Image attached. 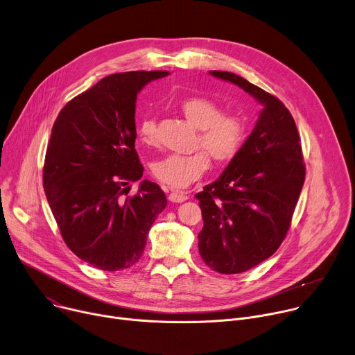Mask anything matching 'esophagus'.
<instances>
[{
  "label": "esophagus",
  "instance_id": "obj_1",
  "mask_svg": "<svg viewBox=\"0 0 355 355\" xmlns=\"http://www.w3.org/2000/svg\"><path fill=\"white\" fill-rule=\"evenodd\" d=\"M170 201L171 202H184L188 200V194L185 191H180V190H171L170 194Z\"/></svg>",
  "mask_w": 355,
  "mask_h": 355
}]
</instances>
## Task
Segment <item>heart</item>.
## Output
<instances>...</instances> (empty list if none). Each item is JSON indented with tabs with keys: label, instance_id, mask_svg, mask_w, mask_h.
I'll list each match as a JSON object with an SVG mask.
<instances>
[{
	"label": "heart",
	"instance_id": "1",
	"mask_svg": "<svg viewBox=\"0 0 355 355\" xmlns=\"http://www.w3.org/2000/svg\"><path fill=\"white\" fill-rule=\"evenodd\" d=\"M180 110L185 120L200 130L196 144L206 153L170 154L153 164L154 177L174 188L187 187L198 180L209 167L208 155L217 162L232 159L240 151L247 134V124L243 116L223 112L221 105L209 98H185L180 104ZM137 132L143 144L154 146L157 143V125L153 118H143Z\"/></svg>",
	"mask_w": 355,
	"mask_h": 355
}]
</instances>
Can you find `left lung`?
I'll return each instance as SVG.
<instances>
[{"label": "left lung", "instance_id": "left-lung-1", "mask_svg": "<svg viewBox=\"0 0 355 355\" xmlns=\"http://www.w3.org/2000/svg\"><path fill=\"white\" fill-rule=\"evenodd\" d=\"M209 74L239 85L263 105L237 155L218 180L196 194L204 221L201 258L217 272L239 274L263 263L284 241L305 165L295 121L284 104L237 74Z\"/></svg>", "mask_w": 355, "mask_h": 355}]
</instances>
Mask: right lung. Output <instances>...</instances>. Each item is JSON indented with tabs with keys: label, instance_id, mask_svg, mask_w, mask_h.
Returning a JSON list of instances; mask_svg holds the SVG:
<instances>
[{
	"label": "right lung",
	"instance_id": "add662e5",
	"mask_svg": "<svg viewBox=\"0 0 355 355\" xmlns=\"http://www.w3.org/2000/svg\"><path fill=\"white\" fill-rule=\"evenodd\" d=\"M168 71H130L103 78L60 111L42 170L44 191L62 240L83 261L104 271L138 263L148 231L167 205L144 180L135 151L137 94Z\"/></svg>",
	"mask_w": 355,
	"mask_h": 355
}]
</instances>
